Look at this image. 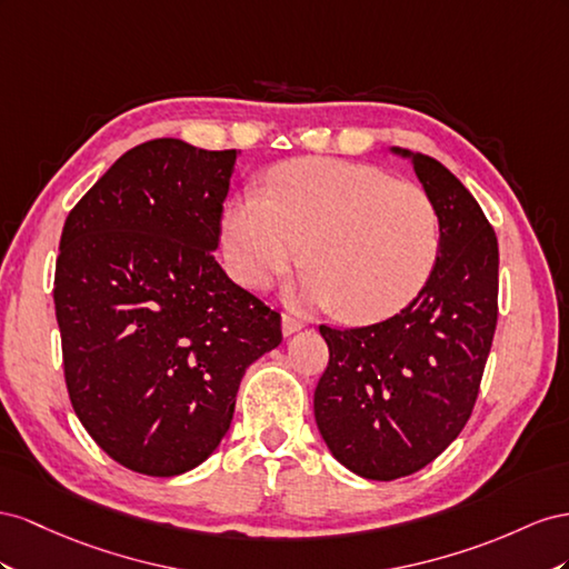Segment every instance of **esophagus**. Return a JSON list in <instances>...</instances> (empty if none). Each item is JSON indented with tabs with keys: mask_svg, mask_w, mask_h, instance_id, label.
<instances>
[{
	"mask_svg": "<svg viewBox=\"0 0 569 569\" xmlns=\"http://www.w3.org/2000/svg\"><path fill=\"white\" fill-rule=\"evenodd\" d=\"M281 327H283V333H286V336H290V333L300 331V329L305 327V321H302L300 317H296V315H283V319H281Z\"/></svg>",
	"mask_w": 569,
	"mask_h": 569,
	"instance_id": "1",
	"label": "esophagus"
}]
</instances>
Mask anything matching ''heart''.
<instances>
[{"label": "heart", "mask_w": 569, "mask_h": 569, "mask_svg": "<svg viewBox=\"0 0 569 569\" xmlns=\"http://www.w3.org/2000/svg\"><path fill=\"white\" fill-rule=\"evenodd\" d=\"M305 296L340 319L371 323L408 307L441 254L431 194L371 164L300 159L246 190L223 221V252L248 288H264L305 257Z\"/></svg>", "instance_id": "b5f03b06"}]
</instances>
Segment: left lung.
<instances>
[{"label": "left lung", "mask_w": 569, "mask_h": 569, "mask_svg": "<svg viewBox=\"0 0 569 569\" xmlns=\"http://www.w3.org/2000/svg\"><path fill=\"white\" fill-rule=\"evenodd\" d=\"M441 214V254L396 317L319 331L329 365L315 391L317 427L355 475L393 481L456 441L475 410L498 321V240L481 207L441 161L410 154Z\"/></svg>", "instance_id": "8db88e82"}]
</instances>
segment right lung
Segmentation results:
<instances>
[{
	"label": "right lung",
	"mask_w": 569,
	"mask_h": 569,
	"mask_svg": "<svg viewBox=\"0 0 569 569\" xmlns=\"http://www.w3.org/2000/svg\"><path fill=\"white\" fill-rule=\"evenodd\" d=\"M236 150H128L71 209L54 307L80 425L111 460L173 477L212 456L281 315L214 259Z\"/></svg>",
	"instance_id": "right-lung-1"
}]
</instances>
